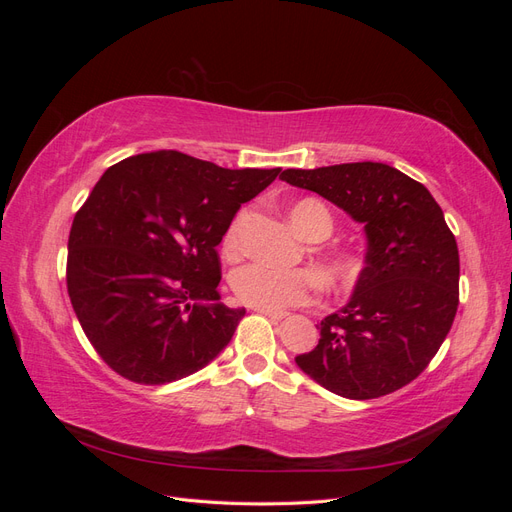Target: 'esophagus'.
<instances>
[{
  "mask_svg": "<svg viewBox=\"0 0 512 512\" xmlns=\"http://www.w3.org/2000/svg\"><path fill=\"white\" fill-rule=\"evenodd\" d=\"M254 312H258L262 316H269L271 320H284L286 318L284 312H271V309H262V307H254Z\"/></svg>",
  "mask_w": 512,
  "mask_h": 512,
  "instance_id": "1",
  "label": "esophagus"
}]
</instances>
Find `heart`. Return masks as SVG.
<instances>
[{"mask_svg": "<svg viewBox=\"0 0 512 512\" xmlns=\"http://www.w3.org/2000/svg\"><path fill=\"white\" fill-rule=\"evenodd\" d=\"M290 222L307 241H324L333 232V215L320 200L303 198L290 207ZM222 252L228 260H237L243 252L241 218L232 222L222 239ZM318 273L333 290H350L359 284L365 260L354 250H329L316 258ZM232 290L237 299L250 307L284 312L312 301L320 292V280L312 269H273L267 265H245L232 273Z\"/></svg>", "mask_w": 512, "mask_h": 512, "instance_id": "obj_1", "label": "heart"}]
</instances>
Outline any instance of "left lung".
I'll list each match as a JSON object with an SVG mask.
<instances>
[{
  "label": "left lung",
  "instance_id": "8db88e82",
  "mask_svg": "<svg viewBox=\"0 0 512 512\" xmlns=\"http://www.w3.org/2000/svg\"><path fill=\"white\" fill-rule=\"evenodd\" d=\"M280 179L342 207L367 235L352 299L294 361L348 399L399 391L436 356L459 305V250L440 205L423 183L380 162L288 168Z\"/></svg>",
  "mask_w": 512,
  "mask_h": 512
}]
</instances>
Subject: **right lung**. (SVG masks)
Returning <instances> with one entry per match:
<instances>
[{"instance_id":"obj_1","label":"right lung","mask_w":512,"mask_h":512,"mask_svg":"<svg viewBox=\"0 0 512 512\" xmlns=\"http://www.w3.org/2000/svg\"><path fill=\"white\" fill-rule=\"evenodd\" d=\"M280 170L151 151L100 177L74 215L66 282L87 339L115 374L175 382L228 346L245 309L220 303L218 245Z\"/></svg>"}]
</instances>
